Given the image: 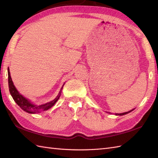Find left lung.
<instances>
[{"label":"left lung","mask_w":158,"mask_h":158,"mask_svg":"<svg viewBox=\"0 0 158 158\" xmlns=\"http://www.w3.org/2000/svg\"><path fill=\"white\" fill-rule=\"evenodd\" d=\"M133 110H134V109L130 110V111H128V112H126V113H116L115 115H126V114H127L128 113H130L131 111H132Z\"/></svg>","instance_id":"obj_1"}]
</instances>
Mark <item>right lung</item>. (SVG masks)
Listing matches in <instances>:
<instances>
[{
    "mask_svg": "<svg viewBox=\"0 0 158 158\" xmlns=\"http://www.w3.org/2000/svg\"><path fill=\"white\" fill-rule=\"evenodd\" d=\"M8 83H9V88L10 94H11V95L13 97V100H14V101L17 103V105H18L22 110H24V111L29 113H32V114L40 113L41 110H47L54 105L55 103L58 101L60 95H61V92L64 86L63 85V86L62 87V88L60 89V91L58 94V95L57 96L56 98L54 100H53L52 101H50L45 104H43V105H34V104H32L29 100L26 98L25 97H23L22 94H20L19 92L17 90V89L15 88V85H13V83L12 81L9 68H8Z\"/></svg>",
    "mask_w": 158,
    "mask_h": 158,
    "instance_id": "1",
    "label": "right lung"
}]
</instances>
